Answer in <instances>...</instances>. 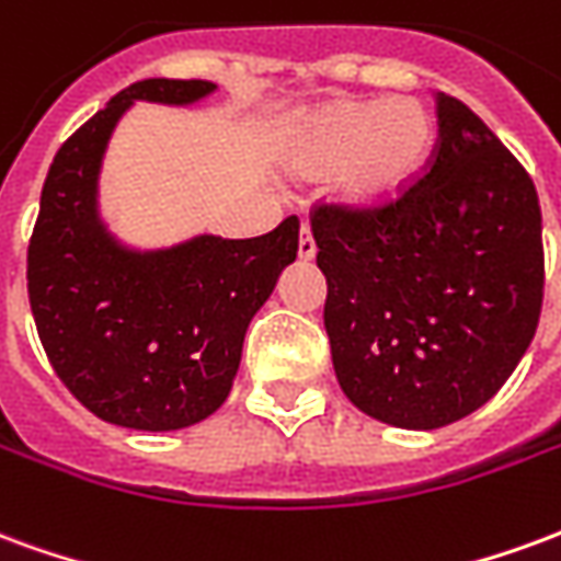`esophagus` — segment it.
Masks as SVG:
<instances>
[{
    "label": "esophagus",
    "instance_id": "1",
    "mask_svg": "<svg viewBox=\"0 0 561 561\" xmlns=\"http://www.w3.org/2000/svg\"><path fill=\"white\" fill-rule=\"evenodd\" d=\"M316 252H318V245L316 240H312V228L304 225V228H300V243H297V257H300V261H312Z\"/></svg>",
    "mask_w": 561,
    "mask_h": 561
}]
</instances>
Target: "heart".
<instances>
[{"label": "heart", "instance_id": "b5f03b06", "mask_svg": "<svg viewBox=\"0 0 561 561\" xmlns=\"http://www.w3.org/2000/svg\"><path fill=\"white\" fill-rule=\"evenodd\" d=\"M435 152V119L414 99H330L285 128L276 159L300 180L328 176L333 204L354 216L397 207Z\"/></svg>", "mask_w": 561, "mask_h": 561}]
</instances>
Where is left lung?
Instances as JSON below:
<instances>
[{
  "label": "left lung",
  "instance_id": "obj_1",
  "mask_svg": "<svg viewBox=\"0 0 561 561\" xmlns=\"http://www.w3.org/2000/svg\"><path fill=\"white\" fill-rule=\"evenodd\" d=\"M438 149L397 207L312 219L342 393L400 430H438L495 397L543 297L529 173L459 99L435 92Z\"/></svg>",
  "mask_w": 561,
  "mask_h": 561
}]
</instances>
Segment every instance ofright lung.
I'll return each instance as SVG.
<instances>
[{
	"label": "right lung",
	"mask_w": 561,
	"mask_h": 561,
	"mask_svg": "<svg viewBox=\"0 0 561 561\" xmlns=\"http://www.w3.org/2000/svg\"><path fill=\"white\" fill-rule=\"evenodd\" d=\"M209 80L149 78L114 95L59 147L42 188L26 279L38 340L95 417L128 430H185L228 400L249 321L294 264L300 221L252 240L195 233L126 243L102 216V164L138 102L192 107Z\"/></svg>",
	"instance_id": "add662e5"
}]
</instances>
